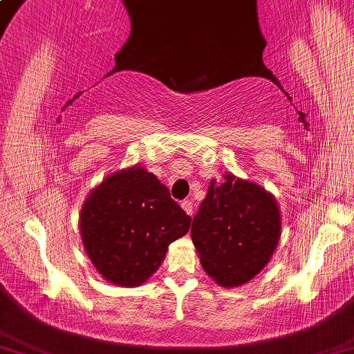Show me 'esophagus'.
<instances>
[{"label":"esophagus","instance_id":"34e87169","mask_svg":"<svg viewBox=\"0 0 354 354\" xmlns=\"http://www.w3.org/2000/svg\"><path fill=\"white\" fill-rule=\"evenodd\" d=\"M182 208H183L185 212H187L189 216L194 214V205H193V202H191V201H183V202H182Z\"/></svg>","mask_w":354,"mask_h":354}]
</instances>
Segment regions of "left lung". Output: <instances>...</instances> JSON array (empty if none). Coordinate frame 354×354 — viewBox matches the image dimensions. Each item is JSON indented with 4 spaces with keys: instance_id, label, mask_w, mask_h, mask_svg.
Returning <instances> with one entry per match:
<instances>
[{
    "instance_id": "obj_1",
    "label": "left lung",
    "mask_w": 354,
    "mask_h": 354,
    "mask_svg": "<svg viewBox=\"0 0 354 354\" xmlns=\"http://www.w3.org/2000/svg\"><path fill=\"white\" fill-rule=\"evenodd\" d=\"M281 234L275 197L250 180L225 174L212 180L194 216L191 238L203 270L224 288L250 281L274 255Z\"/></svg>"
}]
</instances>
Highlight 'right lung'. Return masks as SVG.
<instances>
[{
    "mask_svg": "<svg viewBox=\"0 0 354 354\" xmlns=\"http://www.w3.org/2000/svg\"><path fill=\"white\" fill-rule=\"evenodd\" d=\"M191 218L145 167L111 174L80 209L86 255L105 280L140 286L160 268L167 247L187 234Z\"/></svg>",
    "mask_w": 354,
    "mask_h": 354,
    "instance_id": "right-lung-1",
    "label": "right lung"
}]
</instances>
